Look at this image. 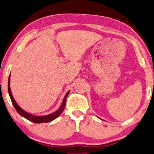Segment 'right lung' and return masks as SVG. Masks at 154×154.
<instances>
[{
	"mask_svg": "<svg viewBox=\"0 0 154 154\" xmlns=\"http://www.w3.org/2000/svg\"><path fill=\"white\" fill-rule=\"evenodd\" d=\"M10 77H11V74H9V79H8V92L9 97L11 98V100L12 102V104H13L14 108H16V111L19 113V114L22 116V117H24L25 119L29 120L30 122H32L35 123H46V122H50L54 119H57V118L60 116L61 114L63 111L64 110V108L65 106V103H66V99L68 96V95L69 94V91H68L66 95H65L63 98V102L61 105H60V108L56 111L51 113V114L47 115H42V116H36L31 113H29L26 111H25L20 106L17 104L16 100H14L13 97V95L11 94V88H10Z\"/></svg>",
	"mask_w": 154,
	"mask_h": 154,
	"instance_id": "1",
	"label": "right lung"
}]
</instances>
